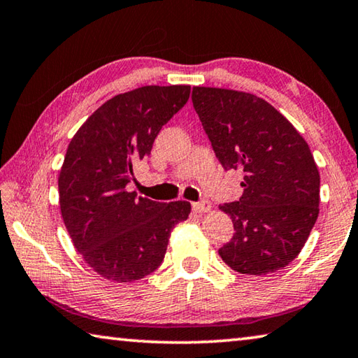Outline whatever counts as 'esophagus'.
Returning <instances> with one entry per match:
<instances>
[{
  "mask_svg": "<svg viewBox=\"0 0 358 358\" xmlns=\"http://www.w3.org/2000/svg\"><path fill=\"white\" fill-rule=\"evenodd\" d=\"M192 210H194L196 213H206L210 210V202H207V201L194 202V203H192Z\"/></svg>",
  "mask_w": 358,
  "mask_h": 358,
  "instance_id": "esophagus-1",
  "label": "esophagus"
}]
</instances>
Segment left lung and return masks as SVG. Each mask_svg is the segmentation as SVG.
<instances>
[{
  "label": "left lung",
  "instance_id": "1",
  "mask_svg": "<svg viewBox=\"0 0 358 358\" xmlns=\"http://www.w3.org/2000/svg\"><path fill=\"white\" fill-rule=\"evenodd\" d=\"M192 105L224 170L243 172V194L220 210L234 223L221 259L241 274L266 275L298 257L319 217L320 175L309 145L253 94L192 87Z\"/></svg>",
  "mask_w": 358,
  "mask_h": 358
}]
</instances>
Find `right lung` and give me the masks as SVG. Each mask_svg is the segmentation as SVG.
<instances>
[{
  "instance_id": "obj_1",
  "label": "right lung",
  "mask_w": 358,
  "mask_h": 358,
  "mask_svg": "<svg viewBox=\"0 0 358 358\" xmlns=\"http://www.w3.org/2000/svg\"><path fill=\"white\" fill-rule=\"evenodd\" d=\"M189 86H145L119 94L89 116L68 145L59 199L73 245L97 274L134 282L161 266L170 232L188 218L186 201L156 202L129 192L135 162L186 105Z\"/></svg>"
}]
</instances>
